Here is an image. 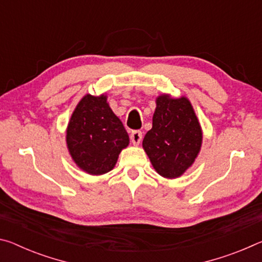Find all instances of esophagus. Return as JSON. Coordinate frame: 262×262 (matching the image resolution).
Instances as JSON below:
<instances>
[{
	"label": "esophagus",
	"mask_w": 262,
	"mask_h": 262,
	"mask_svg": "<svg viewBox=\"0 0 262 262\" xmlns=\"http://www.w3.org/2000/svg\"><path fill=\"white\" fill-rule=\"evenodd\" d=\"M142 140V132L141 130H133L130 134V141L134 145H139Z\"/></svg>",
	"instance_id": "34e87169"
}]
</instances>
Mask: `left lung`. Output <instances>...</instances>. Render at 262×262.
<instances>
[{"instance_id": "1", "label": "left lung", "mask_w": 262, "mask_h": 262, "mask_svg": "<svg viewBox=\"0 0 262 262\" xmlns=\"http://www.w3.org/2000/svg\"><path fill=\"white\" fill-rule=\"evenodd\" d=\"M202 130L186 97L158 96L152 128L143 139V149L155 170L164 178H178L192 166L200 152Z\"/></svg>"}]
</instances>
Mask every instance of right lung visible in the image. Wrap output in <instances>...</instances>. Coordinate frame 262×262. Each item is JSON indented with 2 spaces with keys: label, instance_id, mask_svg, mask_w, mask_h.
I'll list each match as a JSON object with an SVG mask.
<instances>
[{
  "label": "right lung",
  "instance_id": "add662e5",
  "mask_svg": "<svg viewBox=\"0 0 262 262\" xmlns=\"http://www.w3.org/2000/svg\"><path fill=\"white\" fill-rule=\"evenodd\" d=\"M66 141L76 165L89 174L100 176L115 166L129 136L111 110L107 97L86 95L72 114Z\"/></svg>",
  "mask_w": 262,
  "mask_h": 262
}]
</instances>
